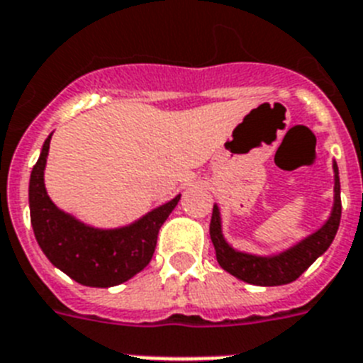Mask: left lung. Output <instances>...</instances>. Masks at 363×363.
<instances>
[{
    "mask_svg": "<svg viewBox=\"0 0 363 363\" xmlns=\"http://www.w3.org/2000/svg\"><path fill=\"white\" fill-rule=\"evenodd\" d=\"M334 206H332L330 218L319 230L310 234L294 247L273 255V257H257L249 252L236 251L225 242L221 233V216L218 205L212 210L210 219V238L214 243L216 258L219 266L236 279L249 282L255 286H282L290 284L299 279L304 271L312 266L313 262L321 257L323 252L330 247L332 240L336 236L340 219H342V197H340V173L337 164L334 162Z\"/></svg>",
    "mask_w": 363,
    "mask_h": 363,
    "instance_id": "obj_1",
    "label": "left lung"
}]
</instances>
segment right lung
Masks as SVG:
<instances>
[{
    "instance_id": "add662e5",
    "label": "right lung",
    "mask_w": 363,
    "mask_h": 363,
    "mask_svg": "<svg viewBox=\"0 0 363 363\" xmlns=\"http://www.w3.org/2000/svg\"><path fill=\"white\" fill-rule=\"evenodd\" d=\"M51 135L42 145L29 181V208L35 238L55 267L75 282L92 288L118 286L147 266L162 223L181 196L157 206L135 223L120 228H94L55 206L44 184Z\"/></svg>"
}]
</instances>
